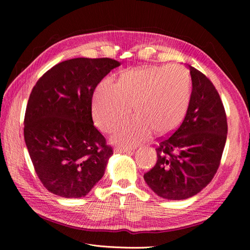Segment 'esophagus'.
Listing matches in <instances>:
<instances>
[{
	"instance_id": "obj_1",
	"label": "esophagus",
	"mask_w": 250,
	"mask_h": 250,
	"mask_svg": "<svg viewBox=\"0 0 250 250\" xmlns=\"http://www.w3.org/2000/svg\"><path fill=\"white\" fill-rule=\"evenodd\" d=\"M133 149L132 148H124V147H118L116 149V152L118 153H126V152H131Z\"/></svg>"
}]
</instances>
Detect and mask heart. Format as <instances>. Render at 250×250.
I'll return each instance as SVG.
<instances>
[{"label": "heart", "instance_id": "heart-1", "mask_svg": "<svg viewBox=\"0 0 250 250\" xmlns=\"http://www.w3.org/2000/svg\"><path fill=\"white\" fill-rule=\"evenodd\" d=\"M190 102V79L178 65L150 66L122 73L118 83L104 80L95 95L94 111L98 125L110 131L130 115L137 116L121 125L113 141L133 146L151 130L164 134L184 120Z\"/></svg>", "mask_w": 250, "mask_h": 250}]
</instances>
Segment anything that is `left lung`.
I'll list each match as a JSON object with an SVG mask.
<instances>
[{"instance_id":"1","label":"left lung","mask_w":250,"mask_h":250,"mask_svg":"<svg viewBox=\"0 0 250 250\" xmlns=\"http://www.w3.org/2000/svg\"><path fill=\"white\" fill-rule=\"evenodd\" d=\"M192 79L190 103L183 123L158 139L157 161L144 174L157 196L183 200L198 194L213 179L228 137V122L217 89L206 75L188 65Z\"/></svg>"}]
</instances>
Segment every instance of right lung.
I'll list each match as a JSON object with an SVG mask.
<instances>
[{
    "label": "right lung",
    "mask_w": 250,
    "mask_h": 250,
    "mask_svg": "<svg viewBox=\"0 0 250 250\" xmlns=\"http://www.w3.org/2000/svg\"><path fill=\"white\" fill-rule=\"evenodd\" d=\"M120 64L110 58L65 60L34 85L24 137L37 176L51 193L84 197L103 177L112 149L94 126L92 99L100 81Z\"/></svg>",
    "instance_id": "obj_1"
}]
</instances>
